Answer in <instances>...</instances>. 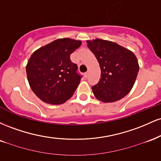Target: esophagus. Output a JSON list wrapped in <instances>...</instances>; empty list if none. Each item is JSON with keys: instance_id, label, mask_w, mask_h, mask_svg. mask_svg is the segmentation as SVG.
Segmentation results:
<instances>
[{"instance_id": "obj_1", "label": "esophagus", "mask_w": 161, "mask_h": 161, "mask_svg": "<svg viewBox=\"0 0 161 161\" xmlns=\"http://www.w3.org/2000/svg\"><path fill=\"white\" fill-rule=\"evenodd\" d=\"M88 74H89V73H88V71H87L86 73H85V74H84L85 77H86V78H88Z\"/></svg>"}]
</instances>
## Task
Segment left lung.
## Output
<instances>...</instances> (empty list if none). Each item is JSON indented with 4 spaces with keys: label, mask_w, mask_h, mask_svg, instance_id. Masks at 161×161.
Masks as SVG:
<instances>
[{
    "label": "left lung",
    "mask_w": 161,
    "mask_h": 161,
    "mask_svg": "<svg viewBox=\"0 0 161 161\" xmlns=\"http://www.w3.org/2000/svg\"><path fill=\"white\" fill-rule=\"evenodd\" d=\"M87 44L101 66V79L92 87L96 98L103 102H114L128 95L139 70L136 55L109 41L98 38L87 41Z\"/></svg>",
    "instance_id": "obj_1"
}]
</instances>
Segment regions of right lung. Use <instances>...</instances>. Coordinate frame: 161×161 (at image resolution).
I'll list each match as a JSON object with an SVG mask.
<instances>
[{
    "mask_svg": "<svg viewBox=\"0 0 161 161\" xmlns=\"http://www.w3.org/2000/svg\"><path fill=\"white\" fill-rule=\"evenodd\" d=\"M81 44L80 41L60 38L32 53L26 66L27 78L33 92L42 101L60 104L73 96L82 76L70 54Z\"/></svg>",
    "mask_w": 161,
    "mask_h": 161,
    "instance_id": "obj_1",
    "label": "right lung"
}]
</instances>
